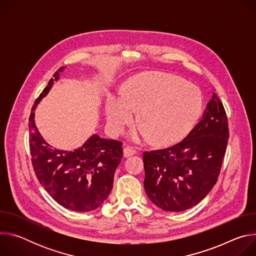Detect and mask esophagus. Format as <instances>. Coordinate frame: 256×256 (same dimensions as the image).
<instances>
[{
    "label": "esophagus",
    "mask_w": 256,
    "mask_h": 256,
    "mask_svg": "<svg viewBox=\"0 0 256 256\" xmlns=\"http://www.w3.org/2000/svg\"><path fill=\"white\" fill-rule=\"evenodd\" d=\"M134 154H136V150L132 149V147H126L124 149V157H126V158H128L130 156H132Z\"/></svg>",
    "instance_id": "esophagus-1"
}]
</instances>
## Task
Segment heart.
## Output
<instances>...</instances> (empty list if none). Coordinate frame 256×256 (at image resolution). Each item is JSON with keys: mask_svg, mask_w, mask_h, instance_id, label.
I'll return each mask as SVG.
<instances>
[{"mask_svg": "<svg viewBox=\"0 0 256 256\" xmlns=\"http://www.w3.org/2000/svg\"><path fill=\"white\" fill-rule=\"evenodd\" d=\"M202 110L200 89L182 78L167 72H144L134 77L124 94L110 95L106 101V118L114 134L122 132L134 120L140 128L134 132L166 144L184 138L194 126Z\"/></svg>", "mask_w": 256, "mask_h": 256, "instance_id": "b5f03b06", "label": "heart"}]
</instances>
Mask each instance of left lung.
Returning a JSON list of instances; mask_svg holds the SVG:
<instances>
[{"label": "left lung", "instance_id": "left-lung-1", "mask_svg": "<svg viewBox=\"0 0 256 256\" xmlns=\"http://www.w3.org/2000/svg\"><path fill=\"white\" fill-rule=\"evenodd\" d=\"M229 138L228 120L216 93L200 122L169 148L144 152L146 194L158 208L182 212L196 206L214 188Z\"/></svg>", "mask_w": 256, "mask_h": 256}]
</instances>
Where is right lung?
Listing matches in <instances>:
<instances>
[{"instance_id": "add662e5", "label": "right lung", "mask_w": 256, "mask_h": 256, "mask_svg": "<svg viewBox=\"0 0 256 256\" xmlns=\"http://www.w3.org/2000/svg\"><path fill=\"white\" fill-rule=\"evenodd\" d=\"M35 100L29 118V146L34 172L46 192L60 206L76 212L100 206L112 188L114 172L122 158V142L91 136L72 151L54 149L42 138L34 122V110L60 79V72Z\"/></svg>"}]
</instances>
